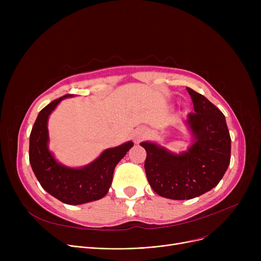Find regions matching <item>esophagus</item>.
Listing matches in <instances>:
<instances>
[{"label":"esophagus","mask_w":261,"mask_h":261,"mask_svg":"<svg viewBox=\"0 0 261 261\" xmlns=\"http://www.w3.org/2000/svg\"><path fill=\"white\" fill-rule=\"evenodd\" d=\"M146 134H147V132L144 129H138L133 134L134 142L135 143H140L143 139L146 138Z\"/></svg>","instance_id":"obj_1"}]
</instances>
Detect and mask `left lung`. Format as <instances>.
<instances>
[{"instance_id": "1", "label": "left lung", "mask_w": 261, "mask_h": 261, "mask_svg": "<svg viewBox=\"0 0 261 261\" xmlns=\"http://www.w3.org/2000/svg\"><path fill=\"white\" fill-rule=\"evenodd\" d=\"M195 112L187 115L194 143L176 154L151 142H143L145 171L151 188L161 197L189 200L216 187L230 161V136L223 113L206 97L186 88Z\"/></svg>"}]
</instances>
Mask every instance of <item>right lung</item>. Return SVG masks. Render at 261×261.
<instances>
[{
  "mask_svg": "<svg viewBox=\"0 0 261 261\" xmlns=\"http://www.w3.org/2000/svg\"><path fill=\"white\" fill-rule=\"evenodd\" d=\"M72 96L67 94L53 100L38 114L30 136V162L39 183L49 195L65 204L78 205L99 200L108 194L115 166L133 143L106 149L95 161L81 168H70L58 163L48 150L47 120L57 105Z\"/></svg>",
  "mask_w": 261,
  "mask_h": 261,
  "instance_id": "right-lung-1",
  "label": "right lung"
}]
</instances>
